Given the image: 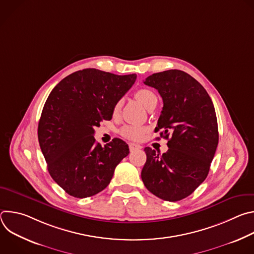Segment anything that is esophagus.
<instances>
[{"mask_svg": "<svg viewBox=\"0 0 254 254\" xmlns=\"http://www.w3.org/2000/svg\"><path fill=\"white\" fill-rule=\"evenodd\" d=\"M128 147H129V150H130V151H133V150H140V149H141V146H139V144H136V143H133V142H129V143H128Z\"/></svg>", "mask_w": 254, "mask_h": 254, "instance_id": "esophagus-1", "label": "esophagus"}]
</instances>
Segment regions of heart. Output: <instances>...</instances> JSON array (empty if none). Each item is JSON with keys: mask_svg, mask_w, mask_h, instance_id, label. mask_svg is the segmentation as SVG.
Here are the masks:
<instances>
[{"mask_svg": "<svg viewBox=\"0 0 254 254\" xmlns=\"http://www.w3.org/2000/svg\"><path fill=\"white\" fill-rule=\"evenodd\" d=\"M134 97L144 106L146 108H149L154 104L157 103V96L156 94L149 88H140L137 89L134 92ZM122 107V101H118L115 106H114V115H118L121 111ZM144 132H146V129L143 127H137V126H127L122 128L121 133L124 137L132 139V140H139Z\"/></svg>", "mask_w": 254, "mask_h": 254, "instance_id": "b5f03b06", "label": "heart"}]
</instances>
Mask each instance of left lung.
Returning <instances> with one entry per match:
<instances>
[{"instance_id":"left-lung-1","label":"left lung","mask_w":254,"mask_h":254,"mask_svg":"<svg viewBox=\"0 0 254 254\" xmlns=\"http://www.w3.org/2000/svg\"><path fill=\"white\" fill-rule=\"evenodd\" d=\"M156 88L164 106L155 131L168 139L160 155L147 147L141 170L146 188L165 201L191 195L206 179L218 146V125L213 102L205 88L184 71L154 73L143 81ZM170 138H168V136Z\"/></svg>"}]
</instances>
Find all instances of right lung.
Here are the masks:
<instances>
[{
	"instance_id": "obj_1",
	"label": "right lung",
	"mask_w": 254,
	"mask_h": 254,
	"mask_svg": "<svg viewBox=\"0 0 254 254\" xmlns=\"http://www.w3.org/2000/svg\"><path fill=\"white\" fill-rule=\"evenodd\" d=\"M136 79L94 68L74 72L49 94L38 125V139L50 176L70 196L86 198L105 189L128 146L114 138L104 147L94 127L111 121L115 104Z\"/></svg>"
}]
</instances>
